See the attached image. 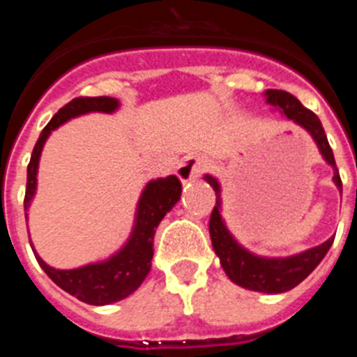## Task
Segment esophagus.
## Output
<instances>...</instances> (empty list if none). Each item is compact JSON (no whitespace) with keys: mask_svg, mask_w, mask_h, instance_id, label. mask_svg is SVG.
Listing matches in <instances>:
<instances>
[{"mask_svg":"<svg viewBox=\"0 0 357 357\" xmlns=\"http://www.w3.org/2000/svg\"><path fill=\"white\" fill-rule=\"evenodd\" d=\"M204 169H206V160L198 155H189L185 157L181 162V166L176 168V175H178V178L185 184V182H191L195 181V178H198Z\"/></svg>","mask_w":357,"mask_h":357,"instance_id":"obj_1","label":"esophagus"}]
</instances>
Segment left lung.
I'll list each match as a JSON object with an SVG mask.
<instances>
[{
  "label": "left lung",
  "instance_id": "1",
  "mask_svg": "<svg viewBox=\"0 0 357 357\" xmlns=\"http://www.w3.org/2000/svg\"><path fill=\"white\" fill-rule=\"evenodd\" d=\"M266 102L282 109V112L289 119L298 123L301 127H304L309 134L313 135V139L317 141L324 159L336 169L334 182L342 191V178H340L338 168H336L333 148L329 146L326 130L321 127V121L318 119V116L309 109H305L293 94L286 93V91L268 89ZM206 181L216 191V206L213 207L209 220V234L211 241H213V248L218 257H220V263H222L229 279L238 286H241V288L261 293L288 291V289H293L295 286L301 284L302 280L313 272L329 252L334 238L321 243L320 247L305 250L298 255H291V257H286V259H264V257L252 255L250 252H247L236 243V239L230 236L222 216H220L222 200H220V185H218V182L209 175L206 176Z\"/></svg>",
  "mask_w": 357,
  "mask_h": 357
}]
</instances>
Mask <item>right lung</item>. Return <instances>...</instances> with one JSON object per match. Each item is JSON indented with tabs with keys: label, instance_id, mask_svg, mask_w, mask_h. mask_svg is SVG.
Masks as SVG:
<instances>
[{
	"label": "right lung",
	"instance_id": "add662e5",
	"mask_svg": "<svg viewBox=\"0 0 357 357\" xmlns=\"http://www.w3.org/2000/svg\"><path fill=\"white\" fill-rule=\"evenodd\" d=\"M118 109V100L109 96H80L66 103L43 128L37 139L26 173V193H24V211L30 206L37 184V166L44 143L50 132L55 130L68 119L85 112H112ZM182 193V184L175 175L151 181L144 188L137 207V218L132 238L121 252L105 263L87 264L77 270H55L48 266L36 254L37 263L56 286H61L69 295L91 305H105L118 302L139 288L151 268L153 257V236L155 229L166 213L175 206ZM26 216V213H24Z\"/></svg>",
	"mask_w": 357,
	"mask_h": 357
}]
</instances>
